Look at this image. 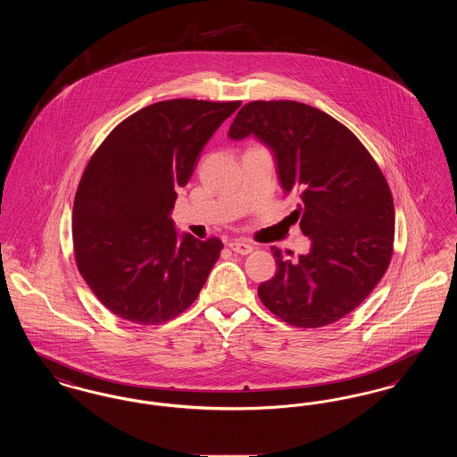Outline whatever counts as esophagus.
Listing matches in <instances>:
<instances>
[{
    "label": "esophagus",
    "instance_id": "34e87169",
    "mask_svg": "<svg viewBox=\"0 0 457 457\" xmlns=\"http://www.w3.org/2000/svg\"><path fill=\"white\" fill-rule=\"evenodd\" d=\"M229 248H231L235 253H239V255H248V253L253 250V246H252L250 243L243 241V239H233V241H229Z\"/></svg>",
    "mask_w": 457,
    "mask_h": 457
}]
</instances>
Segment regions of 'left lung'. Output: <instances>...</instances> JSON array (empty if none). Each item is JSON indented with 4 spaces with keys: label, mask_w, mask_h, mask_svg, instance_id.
Returning a JSON list of instances; mask_svg holds the SVG:
<instances>
[{
    "label": "left lung",
    "mask_w": 457,
    "mask_h": 457,
    "mask_svg": "<svg viewBox=\"0 0 457 457\" xmlns=\"http://www.w3.org/2000/svg\"><path fill=\"white\" fill-rule=\"evenodd\" d=\"M233 140L255 135L272 153L310 253L286 261L259 298L289 326L334 324L382 279L394 246V202L386 176L353 131L324 111L296 101H253L239 109Z\"/></svg>",
    "instance_id": "1"
}]
</instances>
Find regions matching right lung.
Listing matches in <instances>:
<instances>
[{
    "mask_svg": "<svg viewBox=\"0 0 457 457\" xmlns=\"http://www.w3.org/2000/svg\"><path fill=\"white\" fill-rule=\"evenodd\" d=\"M239 101L171 99L123 120L88 161L73 204V252L97 300L159 326L194 303L222 241L178 237L171 209L204 145Z\"/></svg>",
    "mask_w": 457,
    "mask_h": 457,
    "instance_id": "obj_1",
    "label": "right lung"
}]
</instances>
